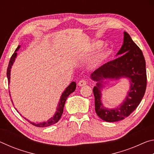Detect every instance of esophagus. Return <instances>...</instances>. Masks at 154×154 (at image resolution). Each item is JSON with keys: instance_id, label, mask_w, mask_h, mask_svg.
I'll return each mask as SVG.
<instances>
[{"instance_id": "34e87169", "label": "esophagus", "mask_w": 154, "mask_h": 154, "mask_svg": "<svg viewBox=\"0 0 154 154\" xmlns=\"http://www.w3.org/2000/svg\"><path fill=\"white\" fill-rule=\"evenodd\" d=\"M86 84H87V82L84 79L79 81V83H78V85H79V86H83V85H85Z\"/></svg>"}]
</instances>
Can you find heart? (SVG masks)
Returning <instances> with one entry per match:
<instances>
[{
    "label": "heart",
    "instance_id": "b5f03b06",
    "mask_svg": "<svg viewBox=\"0 0 154 154\" xmlns=\"http://www.w3.org/2000/svg\"><path fill=\"white\" fill-rule=\"evenodd\" d=\"M101 45H102V43L100 42V41H97V42L94 43L92 45V50H95L96 49L100 48ZM110 53L111 50L109 48H104L103 49H101L100 51H98V53L96 54L93 59L91 60L90 65L94 67L99 66V65L107 58Z\"/></svg>",
    "mask_w": 154,
    "mask_h": 154
}]
</instances>
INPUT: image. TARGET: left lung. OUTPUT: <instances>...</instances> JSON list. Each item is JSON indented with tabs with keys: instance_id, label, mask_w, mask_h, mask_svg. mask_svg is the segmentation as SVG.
Here are the masks:
<instances>
[{
	"instance_id": "1",
	"label": "left lung",
	"mask_w": 154,
	"mask_h": 154,
	"mask_svg": "<svg viewBox=\"0 0 154 154\" xmlns=\"http://www.w3.org/2000/svg\"><path fill=\"white\" fill-rule=\"evenodd\" d=\"M124 43L113 60L106 62L91 75L98 82L93 88L95 98V111L99 118L108 122H118L129 116L144 96L147 86L145 60L140 49L126 32H124ZM121 56H120V55ZM122 77L130 79V90L124 102L117 108H105L101 102V88L105 79H119Z\"/></svg>"
}]
</instances>
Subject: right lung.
Wrapping results in <instances>:
<instances>
[{"label": "right lung", "instance_id": "obj_1", "mask_svg": "<svg viewBox=\"0 0 154 154\" xmlns=\"http://www.w3.org/2000/svg\"><path fill=\"white\" fill-rule=\"evenodd\" d=\"M20 48V45H19L17 48V49H15V51L14 54H13L12 56L11 57V59H10L9 60V63L8 65V68H7V79H8V83H9H9H10V75H11V69L12 67V65L14 64V62H15V59L16 58L17 56V51L19 49V48ZM75 88H76V83L75 82H72V83H71V84H70L69 86H68L66 90H65L63 93L62 94V96L60 97V101L58 103V105L57 106V109H56V113L54 116L51 118L50 119H49L48 122H41V123H34V122H31L30 121L28 120V119H26L28 122H29L31 124L34 125L36 127H48L49 126H51V125H53L54 124H56L58 122L60 119L62 113H63V109H64V104L65 102H66V99L68 98V96H69V94H71V93H72L75 90ZM9 95H10V97H11V94H10L9 93ZM12 101V100H11ZM12 103H13V101H12ZM22 116V115H21Z\"/></svg>", "mask_w": 154, "mask_h": 154}]
</instances>
